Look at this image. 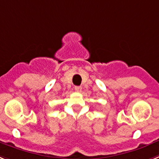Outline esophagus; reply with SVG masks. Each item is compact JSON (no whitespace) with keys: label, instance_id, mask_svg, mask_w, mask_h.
Segmentation results:
<instances>
[{"label":"esophagus","instance_id":"obj_1","mask_svg":"<svg viewBox=\"0 0 159 159\" xmlns=\"http://www.w3.org/2000/svg\"><path fill=\"white\" fill-rule=\"evenodd\" d=\"M74 89H75V90L77 91V92H81V86H75V87H74Z\"/></svg>","mask_w":159,"mask_h":159}]
</instances>
